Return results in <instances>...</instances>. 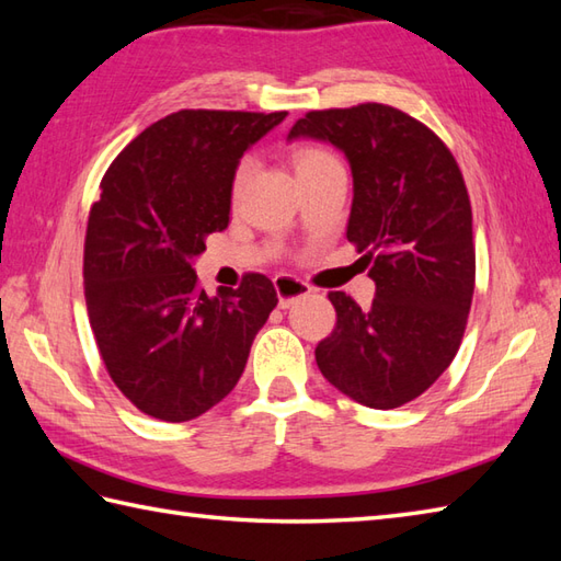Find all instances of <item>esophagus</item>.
Returning <instances> with one entry per match:
<instances>
[{
  "label": "esophagus",
  "instance_id": "34e87169",
  "mask_svg": "<svg viewBox=\"0 0 561 561\" xmlns=\"http://www.w3.org/2000/svg\"><path fill=\"white\" fill-rule=\"evenodd\" d=\"M274 289H277L279 308H289L296 299L311 294V287H308L306 282L289 277V274H279V277H274Z\"/></svg>",
  "mask_w": 561,
  "mask_h": 561
}]
</instances>
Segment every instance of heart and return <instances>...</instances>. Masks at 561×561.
Here are the masks:
<instances>
[{"instance_id": "1", "label": "heart", "mask_w": 561, "mask_h": 561, "mask_svg": "<svg viewBox=\"0 0 561 561\" xmlns=\"http://www.w3.org/2000/svg\"><path fill=\"white\" fill-rule=\"evenodd\" d=\"M291 161H294V171L296 178L304 175V173H313L320 169H330V165H340V161L332 157V153L323 147H299L291 153ZM245 173H248V163L238 165V171L233 175V195L241 193V185L245 181Z\"/></svg>"}]
</instances>
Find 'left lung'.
Listing matches in <instances>:
<instances>
[{"instance_id": "8db88e82", "label": "left lung", "mask_w": 561, "mask_h": 561, "mask_svg": "<svg viewBox=\"0 0 561 561\" xmlns=\"http://www.w3.org/2000/svg\"><path fill=\"white\" fill-rule=\"evenodd\" d=\"M344 151L354 178L347 241L376 282L364 308L330 291L337 323L316 347L332 386L374 410L420 398L458 354L474 291L472 209L448 147L383 103L311 111L289 139Z\"/></svg>"}]
</instances>
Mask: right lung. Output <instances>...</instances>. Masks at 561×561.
<instances>
[{"mask_svg": "<svg viewBox=\"0 0 561 561\" xmlns=\"http://www.w3.org/2000/svg\"><path fill=\"white\" fill-rule=\"evenodd\" d=\"M284 117L178 111L129 141L103 175L83 243L89 323L113 383L153 420H195L229 396L277 306L257 272L207 296L193 260L229 226L243 151Z\"/></svg>", "mask_w": 561, "mask_h": 561, "instance_id": "1", "label": "right lung"}]
</instances>
